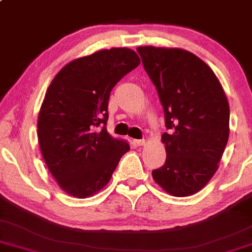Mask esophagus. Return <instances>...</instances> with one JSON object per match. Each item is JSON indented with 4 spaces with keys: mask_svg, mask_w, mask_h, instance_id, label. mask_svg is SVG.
I'll return each mask as SVG.
<instances>
[{
    "mask_svg": "<svg viewBox=\"0 0 252 252\" xmlns=\"http://www.w3.org/2000/svg\"><path fill=\"white\" fill-rule=\"evenodd\" d=\"M134 143H136L137 145H144L145 141L144 139H134Z\"/></svg>",
    "mask_w": 252,
    "mask_h": 252,
    "instance_id": "obj_1",
    "label": "esophagus"
}]
</instances>
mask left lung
Instances as JSON below:
<instances>
[{"instance_id":"left-lung-1","label":"left lung","mask_w":252,"mask_h":252,"mask_svg":"<svg viewBox=\"0 0 252 252\" xmlns=\"http://www.w3.org/2000/svg\"><path fill=\"white\" fill-rule=\"evenodd\" d=\"M164 108L165 164L152 172L173 196H189L219 168L229 137V104L212 69L186 49L137 48Z\"/></svg>"}]
</instances>
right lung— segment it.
<instances>
[{
	"mask_svg": "<svg viewBox=\"0 0 252 252\" xmlns=\"http://www.w3.org/2000/svg\"><path fill=\"white\" fill-rule=\"evenodd\" d=\"M139 63L129 48L102 49L70 62L48 86L38 113V144L69 195L84 199L102 190L129 150L105 128L108 102L113 87Z\"/></svg>",
	"mask_w": 252,
	"mask_h": 252,
	"instance_id": "obj_1",
	"label": "right lung"
}]
</instances>
